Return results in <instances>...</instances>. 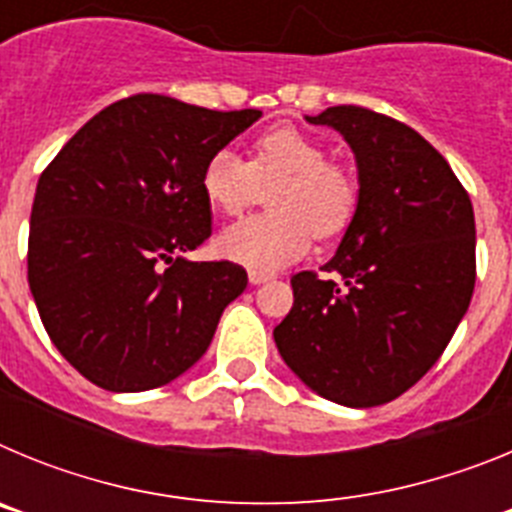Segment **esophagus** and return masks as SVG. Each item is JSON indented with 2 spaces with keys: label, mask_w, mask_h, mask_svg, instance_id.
I'll return each instance as SVG.
<instances>
[{
  "label": "esophagus",
  "mask_w": 512,
  "mask_h": 512,
  "mask_svg": "<svg viewBox=\"0 0 512 512\" xmlns=\"http://www.w3.org/2000/svg\"><path fill=\"white\" fill-rule=\"evenodd\" d=\"M269 279H271V274H266V271H256V269L248 271V282L251 284H264V282H269Z\"/></svg>",
  "instance_id": "34e87169"
}]
</instances>
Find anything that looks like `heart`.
<instances>
[{
    "label": "heart",
    "mask_w": 512,
    "mask_h": 512,
    "mask_svg": "<svg viewBox=\"0 0 512 512\" xmlns=\"http://www.w3.org/2000/svg\"><path fill=\"white\" fill-rule=\"evenodd\" d=\"M202 192L220 215H243L269 187L271 212L248 217L220 235V251L235 264L274 271L305 256L310 238H333L351 225L359 182L343 164L295 125L256 135L251 158L215 151L202 166Z\"/></svg>",
    "instance_id": "obj_1"
}]
</instances>
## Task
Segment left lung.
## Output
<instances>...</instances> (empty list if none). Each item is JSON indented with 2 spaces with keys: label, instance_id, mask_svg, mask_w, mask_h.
I'll list each match as a JSON object with an SVG mask.
<instances>
[{
  "label": "left lung",
  "instance_id": "left-lung-1",
  "mask_svg": "<svg viewBox=\"0 0 512 512\" xmlns=\"http://www.w3.org/2000/svg\"><path fill=\"white\" fill-rule=\"evenodd\" d=\"M359 164V207L338 253L292 277L279 354L310 390L348 408L408 392L449 346L477 279L474 210L446 158L405 122L356 104L307 117Z\"/></svg>",
  "mask_w": 512,
  "mask_h": 512
}]
</instances>
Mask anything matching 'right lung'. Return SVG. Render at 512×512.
Wrapping results in <instances>:
<instances>
[{
    "label": "right lung",
    "mask_w": 512,
    "mask_h": 512,
    "mask_svg": "<svg viewBox=\"0 0 512 512\" xmlns=\"http://www.w3.org/2000/svg\"><path fill=\"white\" fill-rule=\"evenodd\" d=\"M259 117L133 94L94 115L45 166L27 282L48 336L81 377L143 392L205 354L248 274L233 261L184 259L212 233L202 166Z\"/></svg>",
    "instance_id": "add662e5"
}]
</instances>
